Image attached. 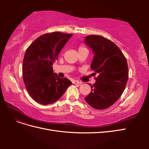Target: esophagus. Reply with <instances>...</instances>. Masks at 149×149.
<instances>
[{
    "instance_id": "esophagus-1",
    "label": "esophagus",
    "mask_w": 149,
    "mask_h": 149,
    "mask_svg": "<svg viewBox=\"0 0 149 149\" xmlns=\"http://www.w3.org/2000/svg\"><path fill=\"white\" fill-rule=\"evenodd\" d=\"M73 84H82V82L79 81H78V80H73Z\"/></svg>"
}]
</instances>
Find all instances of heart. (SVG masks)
Returning a JSON list of instances; mask_svg holds the SVG:
<instances>
[{
    "label": "heart",
    "mask_w": 149,
    "mask_h": 149,
    "mask_svg": "<svg viewBox=\"0 0 149 149\" xmlns=\"http://www.w3.org/2000/svg\"><path fill=\"white\" fill-rule=\"evenodd\" d=\"M86 49V48L85 47H82V46H81V47H79V49H78V51H80V50H82V49Z\"/></svg>",
    "instance_id": "heart-1"
}]
</instances>
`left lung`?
I'll return each mask as SVG.
<instances>
[{
  "label": "left lung",
  "instance_id": "left-lung-1",
  "mask_svg": "<svg viewBox=\"0 0 149 149\" xmlns=\"http://www.w3.org/2000/svg\"><path fill=\"white\" fill-rule=\"evenodd\" d=\"M84 43L92 49L91 68L94 75H97L96 83L89 84L91 91L85 101L94 109H106L114 104L124 91L128 80L127 62L119 47L102 36L88 35Z\"/></svg>",
  "mask_w": 149,
  "mask_h": 149
}]
</instances>
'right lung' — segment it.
Segmentation results:
<instances>
[{
    "label": "right lung",
    "instance_id": "obj_1",
    "mask_svg": "<svg viewBox=\"0 0 149 149\" xmlns=\"http://www.w3.org/2000/svg\"><path fill=\"white\" fill-rule=\"evenodd\" d=\"M73 34L55 31L40 36L25 52L22 76L31 97L39 104L47 105L63 96L71 81L53 73L52 65Z\"/></svg>",
    "mask_w": 149,
    "mask_h": 149
}]
</instances>
